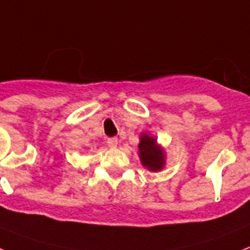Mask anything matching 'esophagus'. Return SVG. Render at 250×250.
Returning <instances> with one entry per match:
<instances>
[{
  "label": "esophagus",
  "instance_id": "obj_1",
  "mask_svg": "<svg viewBox=\"0 0 250 250\" xmlns=\"http://www.w3.org/2000/svg\"><path fill=\"white\" fill-rule=\"evenodd\" d=\"M106 144L109 147H115V146L118 145V139L117 137H110V139L106 140Z\"/></svg>",
  "mask_w": 250,
  "mask_h": 250
}]
</instances>
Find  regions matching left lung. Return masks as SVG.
Listing matches in <instances>:
<instances>
[{"label": "left lung", "mask_w": 250, "mask_h": 250, "mask_svg": "<svg viewBox=\"0 0 250 250\" xmlns=\"http://www.w3.org/2000/svg\"><path fill=\"white\" fill-rule=\"evenodd\" d=\"M140 149V159L143 162L145 167L150 171H159L164 166V155L163 150L157 145L153 137L147 135L141 136V141L139 145Z\"/></svg>", "instance_id": "1"}]
</instances>
